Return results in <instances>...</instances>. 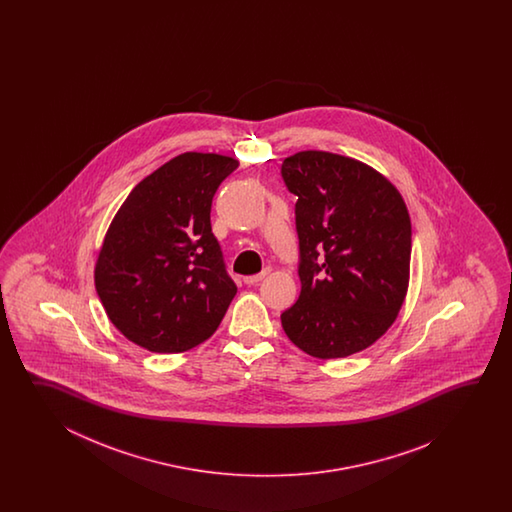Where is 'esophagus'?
Returning <instances> with one entry per match:
<instances>
[{"label":"esophagus","mask_w":512,"mask_h":512,"mask_svg":"<svg viewBox=\"0 0 512 512\" xmlns=\"http://www.w3.org/2000/svg\"><path fill=\"white\" fill-rule=\"evenodd\" d=\"M269 272H271V269H263V271H261L260 274H252V276H245V278H243V282L249 283V285H254V283L261 282V280H263V278H265V276H267Z\"/></svg>","instance_id":"esophagus-1"}]
</instances>
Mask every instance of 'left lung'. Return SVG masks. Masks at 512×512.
Masks as SVG:
<instances>
[{
  "mask_svg": "<svg viewBox=\"0 0 512 512\" xmlns=\"http://www.w3.org/2000/svg\"><path fill=\"white\" fill-rule=\"evenodd\" d=\"M282 177L296 201L302 291L283 311L294 346L342 359L390 329L410 282L412 223L399 190L375 168L337 153L287 157Z\"/></svg>",
  "mask_w": 512,
  "mask_h": 512,
  "instance_id": "1",
  "label": "left lung"
}]
</instances>
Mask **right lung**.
Instances as JSON below:
<instances>
[{
  "instance_id": "add662e5",
  "label": "right lung",
  "mask_w": 512,
  "mask_h": 512,
  "mask_svg": "<svg viewBox=\"0 0 512 512\" xmlns=\"http://www.w3.org/2000/svg\"><path fill=\"white\" fill-rule=\"evenodd\" d=\"M234 157L186 152L144 177L120 205L95 263L111 324L153 353H183L214 335L236 296L210 208Z\"/></svg>"
}]
</instances>
